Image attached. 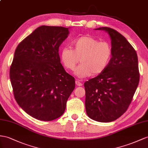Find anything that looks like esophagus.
Masks as SVG:
<instances>
[{
    "mask_svg": "<svg viewBox=\"0 0 148 148\" xmlns=\"http://www.w3.org/2000/svg\"><path fill=\"white\" fill-rule=\"evenodd\" d=\"M75 84H76V85L78 86H81L82 85V83H81V82H79V81H77V80L75 81Z\"/></svg>",
    "mask_w": 148,
    "mask_h": 148,
    "instance_id": "esophagus-1",
    "label": "esophagus"
}]
</instances>
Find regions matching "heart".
I'll return each mask as SVG.
<instances>
[{
	"instance_id": "heart-1",
	"label": "heart",
	"mask_w": 148,
	"mask_h": 148,
	"mask_svg": "<svg viewBox=\"0 0 148 148\" xmlns=\"http://www.w3.org/2000/svg\"><path fill=\"white\" fill-rule=\"evenodd\" d=\"M71 45L73 49H62L60 59L64 66L70 71L74 70L80 60L81 65L75 71V74L79 78L101 74L110 63L112 50L107 41L85 36L74 40Z\"/></svg>"
}]
</instances>
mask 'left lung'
Returning <instances> with one entry per match:
<instances>
[{"label":"left lung","instance_id":"obj_1","mask_svg":"<svg viewBox=\"0 0 148 148\" xmlns=\"http://www.w3.org/2000/svg\"><path fill=\"white\" fill-rule=\"evenodd\" d=\"M96 30L108 32L111 39L112 58L103 73L84 82L85 106L94 121H115L127 111L139 81L136 52L127 39L110 27Z\"/></svg>","mask_w":148,"mask_h":148}]
</instances>
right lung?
<instances>
[{"label":"right lung","mask_w":148,"mask_h":148,"mask_svg":"<svg viewBox=\"0 0 148 148\" xmlns=\"http://www.w3.org/2000/svg\"><path fill=\"white\" fill-rule=\"evenodd\" d=\"M69 29L42 25L17 45L10 67L15 99L34 118L54 120L65 111L75 79L60 63L59 46Z\"/></svg>","instance_id":"right-lung-1"}]
</instances>
